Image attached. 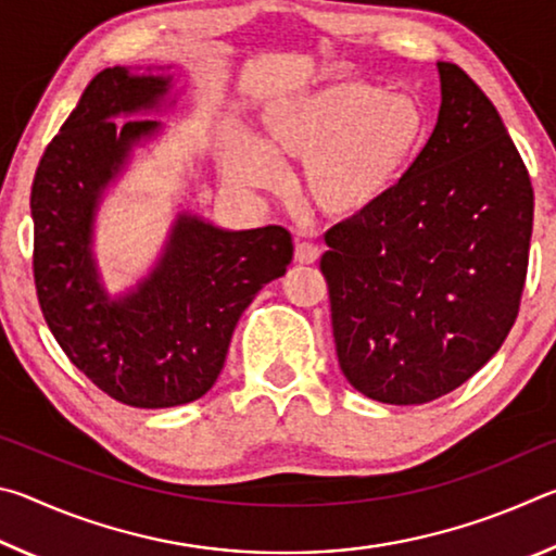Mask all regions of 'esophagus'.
<instances>
[{"label": "esophagus", "mask_w": 556, "mask_h": 556, "mask_svg": "<svg viewBox=\"0 0 556 556\" xmlns=\"http://www.w3.org/2000/svg\"><path fill=\"white\" fill-rule=\"evenodd\" d=\"M318 244H314V242H296V248H294V260L299 262V265H312V262H316L318 260Z\"/></svg>", "instance_id": "esophagus-1"}]
</instances>
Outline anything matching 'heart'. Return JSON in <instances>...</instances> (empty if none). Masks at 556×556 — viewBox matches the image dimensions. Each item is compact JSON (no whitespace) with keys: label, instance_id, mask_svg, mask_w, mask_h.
<instances>
[{"label":"heart","instance_id":"obj_1","mask_svg":"<svg viewBox=\"0 0 556 556\" xmlns=\"http://www.w3.org/2000/svg\"><path fill=\"white\" fill-rule=\"evenodd\" d=\"M429 135L427 115L409 96L361 78H338L269 108L262 139L235 144L228 174L242 186L279 181L275 156L304 162L308 201L328 218L355 220L390 199Z\"/></svg>","mask_w":556,"mask_h":556}]
</instances>
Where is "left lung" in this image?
Listing matches in <instances>:
<instances>
[{
  "label": "left lung",
  "mask_w": 556,
  "mask_h": 556,
  "mask_svg": "<svg viewBox=\"0 0 556 556\" xmlns=\"http://www.w3.org/2000/svg\"><path fill=\"white\" fill-rule=\"evenodd\" d=\"M434 131L380 208L333 225L321 271L338 365L365 397L425 404L497 353L520 312L534 191L485 92L439 61Z\"/></svg>",
  "instance_id": "1"
}]
</instances>
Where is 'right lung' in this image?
I'll use <instances>...</instances> for the list:
<instances>
[{
	"instance_id": "right-lung-1",
	"label": "right lung",
	"mask_w": 556,
	"mask_h": 556,
	"mask_svg": "<svg viewBox=\"0 0 556 556\" xmlns=\"http://www.w3.org/2000/svg\"><path fill=\"white\" fill-rule=\"evenodd\" d=\"M172 78L100 71L31 184L34 285L41 314L68 361L108 397L164 409L203 397L223 370L238 318L294 255L281 225L220 230L181 215L156 269L110 301L90 255L92 213L131 144L154 119L115 115L156 108Z\"/></svg>"
}]
</instances>
